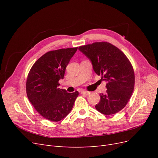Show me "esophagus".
Instances as JSON below:
<instances>
[{
    "instance_id": "obj_1",
    "label": "esophagus",
    "mask_w": 158,
    "mask_h": 158,
    "mask_svg": "<svg viewBox=\"0 0 158 158\" xmlns=\"http://www.w3.org/2000/svg\"><path fill=\"white\" fill-rule=\"evenodd\" d=\"M81 94L85 95H88L89 94V92H87V91H82V92H81Z\"/></svg>"
}]
</instances>
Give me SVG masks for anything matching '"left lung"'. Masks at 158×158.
I'll return each mask as SVG.
<instances>
[{
	"label": "left lung",
	"instance_id": "left-lung-1",
	"mask_svg": "<svg viewBox=\"0 0 158 158\" xmlns=\"http://www.w3.org/2000/svg\"><path fill=\"white\" fill-rule=\"evenodd\" d=\"M98 75L106 82V92L99 94L95 109L106 115L114 114L125 107L135 87V73L130 61L117 47L107 42H95L79 47Z\"/></svg>",
	"mask_w": 158,
	"mask_h": 158
}]
</instances>
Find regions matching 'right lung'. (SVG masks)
<instances>
[{"mask_svg": "<svg viewBox=\"0 0 158 158\" xmlns=\"http://www.w3.org/2000/svg\"><path fill=\"white\" fill-rule=\"evenodd\" d=\"M78 47L46 52L32 66L26 81L27 96L36 111L50 121L58 122L68 115L79 94L59 88L66 67Z\"/></svg>", "mask_w": 158, "mask_h": 158, "instance_id": "1", "label": "right lung"}]
</instances>
